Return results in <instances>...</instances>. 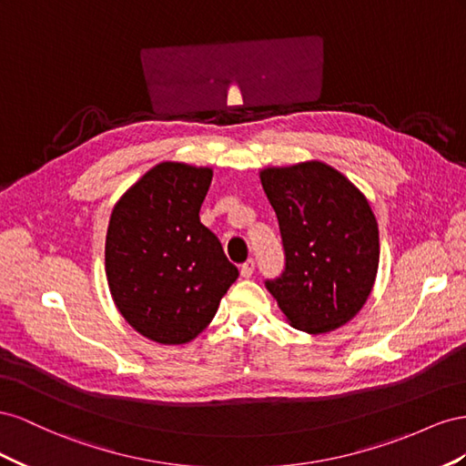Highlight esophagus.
<instances>
[{
	"mask_svg": "<svg viewBox=\"0 0 466 466\" xmlns=\"http://www.w3.org/2000/svg\"><path fill=\"white\" fill-rule=\"evenodd\" d=\"M254 269H256V261L254 259H248L242 268H240V275L244 277V279H248V277H251L254 275Z\"/></svg>",
	"mask_w": 466,
	"mask_h": 466,
	"instance_id": "1",
	"label": "esophagus"
}]
</instances>
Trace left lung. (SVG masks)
Masks as SVG:
<instances>
[{
    "label": "left lung",
    "mask_w": 466,
    "mask_h": 466,
    "mask_svg": "<svg viewBox=\"0 0 466 466\" xmlns=\"http://www.w3.org/2000/svg\"><path fill=\"white\" fill-rule=\"evenodd\" d=\"M285 248L283 275L265 287L287 322L309 334L348 324L379 271V224L367 197L318 159L259 171Z\"/></svg>",
    "instance_id": "obj_1"
}]
</instances>
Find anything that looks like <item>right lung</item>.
Listing matches in <instances>:
<instances>
[{"label":"right lung","instance_id":"1","mask_svg":"<svg viewBox=\"0 0 466 466\" xmlns=\"http://www.w3.org/2000/svg\"><path fill=\"white\" fill-rule=\"evenodd\" d=\"M210 167L154 166L113 207L105 273L116 310L162 345L195 339L238 279L218 238L198 218Z\"/></svg>","mask_w":466,"mask_h":466}]
</instances>
